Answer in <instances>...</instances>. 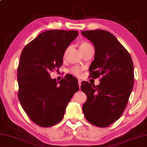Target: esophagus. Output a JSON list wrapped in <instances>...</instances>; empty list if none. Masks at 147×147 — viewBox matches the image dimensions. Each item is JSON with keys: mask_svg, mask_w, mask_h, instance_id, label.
Listing matches in <instances>:
<instances>
[{"mask_svg": "<svg viewBox=\"0 0 147 147\" xmlns=\"http://www.w3.org/2000/svg\"><path fill=\"white\" fill-rule=\"evenodd\" d=\"M81 80H78V86H79V88H80V86H81Z\"/></svg>", "mask_w": 147, "mask_h": 147, "instance_id": "1", "label": "esophagus"}]
</instances>
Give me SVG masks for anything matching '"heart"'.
<instances>
[{"label": "heart", "instance_id": "heart-1", "mask_svg": "<svg viewBox=\"0 0 147 147\" xmlns=\"http://www.w3.org/2000/svg\"><path fill=\"white\" fill-rule=\"evenodd\" d=\"M91 47H92V45L90 44L88 42H87V41H80V42L78 43V48H79V50L80 51V52L82 53ZM69 50V48H67V49L65 51L64 55H63L64 58L66 57ZM82 69H81V68L74 67L71 69V73L76 76H80L81 73H82Z\"/></svg>", "mask_w": 147, "mask_h": 147}]
</instances>
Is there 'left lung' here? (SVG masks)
Listing matches in <instances>:
<instances>
[{
  "mask_svg": "<svg viewBox=\"0 0 147 147\" xmlns=\"http://www.w3.org/2000/svg\"><path fill=\"white\" fill-rule=\"evenodd\" d=\"M81 34L94 46L90 77L102 76L96 86L88 82L81 85L87 96L82 111L89 123L106 127L121 117L127 104L134 84L133 63L129 52L110 32L96 30Z\"/></svg>",
  "mask_w": 147,
  "mask_h": 147,
  "instance_id": "8db88e82",
  "label": "left lung"
}]
</instances>
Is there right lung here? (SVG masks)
<instances>
[{
    "label": "right lung",
    "mask_w": 147,
    "mask_h": 147,
    "mask_svg": "<svg viewBox=\"0 0 147 147\" xmlns=\"http://www.w3.org/2000/svg\"><path fill=\"white\" fill-rule=\"evenodd\" d=\"M78 35L76 30H48L22 51L17 73L18 99L30 119L42 127L62 120L67 106L79 90L74 76H65L57 83L49 74L62 66L65 51Z\"/></svg>",
    "instance_id": "add662e5"
}]
</instances>
